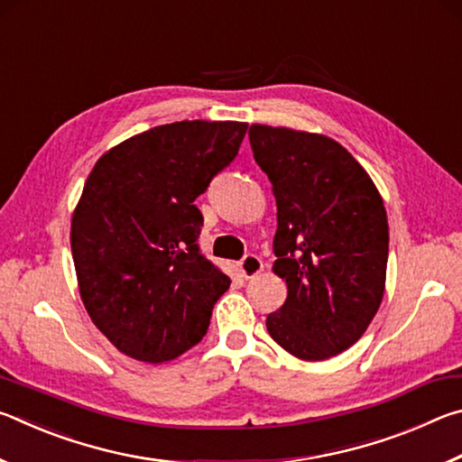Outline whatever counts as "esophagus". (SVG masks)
<instances>
[{
  "label": "esophagus",
  "mask_w": 462,
  "mask_h": 462,
  "mask_svg": "<svg viewBox=\"0 0 462 462\" xmlns=\"http://www.w3.org/2000/svg\"><path fill=\"white\" fill-rule=\"evenodd\" d=\"M263 271V261L256 254H246L245 259L240 261V273L245 279H253Z\"/></svg>",
  "instance_id": "esophagus-1"
}]
</instances>
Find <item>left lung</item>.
<instances>
[{"label":"left lung","instance_id":"1","mask_svg":"<svg viewBox=\"0 0 462 462\" xmlns=\"http://www.w3.org/2000/svg\"><path fill=\"white\" fill-rule=\"evenodd\" d=\"M254 161L277 201L273 273L287 300L271 338L303 361H326L361 338L385 291L389 226L369 173L324 134L253 124Z\"/></svg>","mask_w":462,"mask_h":462}]
</instances>
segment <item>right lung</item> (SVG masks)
<instances>
[{"label": "right lung", "mask_w": 462, "mask_h": 462, "mask_svg": "<svg viewBox=\"0 0 462 462\" xmlns=\"http://www.w3.org/2000/svg\"><path fill=\"white\" fill-rule=\"evenodd\" d=\"M245 122L183 120L124 140L96 162L71 220L79 293L120 353L173 361L208 332L230 277L199 253L193 206L236 159Z\"/></svg>", "instance_id": "obj_1"}]
</instances>
